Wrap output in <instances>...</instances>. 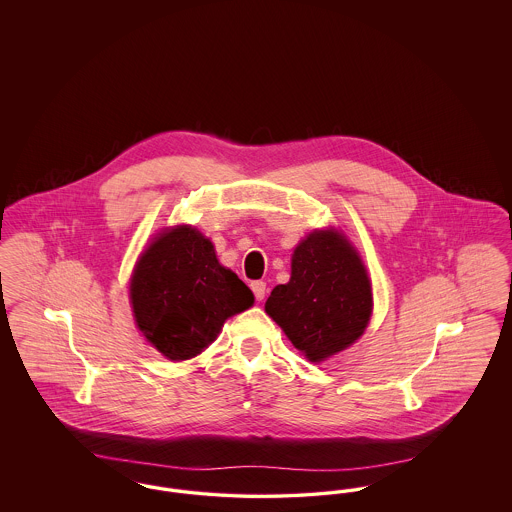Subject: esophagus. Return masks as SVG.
I'll return each instance as SVG.
<instances>
[{
	"label": "esophagus",
	"mask_w": 512,
	"mask_h": 512,
	"mask_svg": "<svg viewBox=\"0 0 512 512\" xmlns=\"http://www.w3.org/2000/svg\"><path fill=\"white\" fill-rule=\"evenodd\" d=\"M251 290L255 293L257 301H263L267 295V284L263 280H255V282H251Z\"/></svg>",
	"instance_id": "34e87169"
}]
</instances>
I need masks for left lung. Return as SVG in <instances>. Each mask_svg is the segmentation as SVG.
<instances>
[{
	"label": "left lung",
	"instance_id": "1",
	"mask_svg": "<svg viewBox=\"0 0 512 512\" xmlns=\"http://www.w3.org/2000/svg\"><path fill=\"white\" fill-rule=\"evenodd\" d=\"M265 311L293 345L322 361L365 332L372 290L355 249L338 232H315L295 247L292 278L276 286Z\"/></svg>",
	"mask_w": 512,
	"mask_h": 512
}]
</instances>
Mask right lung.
Masks as SVG:
<instances>
[{"mask_svg":"<svg viewBox=\"0 0 512 512\" xmlns=\"http://www.w3.org/2000/svg\"><path fill=\"white\" fill-rule=\"evenodd\" d=\"M134 317L165 357L192 359L224 320L253 305L244 282L217 261L215 247L195 228L163 232L147 247L130 284Z\"/></svg>","mask_w":512,"mask_h":512,"instance_id":"1","label":"right lung"}]
</instances>
